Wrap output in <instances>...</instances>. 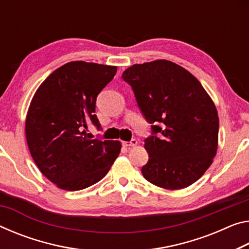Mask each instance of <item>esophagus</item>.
<instances>
[{"mask_svg":"<svg viewBox=\"0 0 249 249\" xmlns=\"http://www.w3.org/2000/svg\"><path fill=\"white\" fill-rule=\"evenodd\" d=\"M137 144V141L135 139L131 140L129 142H124L123 145L126 146V147H132V146H135Z\"/></svg>","mask_w":249,"mask_h":249,"instance_id":"obj_1","label":"esophagus"}]
</instances>
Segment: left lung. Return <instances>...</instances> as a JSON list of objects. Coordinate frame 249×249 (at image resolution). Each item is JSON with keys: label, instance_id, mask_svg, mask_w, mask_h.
<instances>
[{"label": "left lung", "instance_id": "1", "mask_svg": "<svg viewBox=\"0 0 249 249\" xmlns=\"http://www.w3.org/2000/svg\"><path fill=\"white\" fill-rule=\"evenodd\" d=\"M122 78L151 124L144 141L149 157L142 167L145 179L166 189L195 183L211 166L218 143V115L202 84L166 60L133 65Z\"/></svg>", "mask_w": 249, "mask_h": 249}]
</instances>
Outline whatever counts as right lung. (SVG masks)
<instances>
[{
    "instance_id": "right-lung-1",
    "label": "right lung",
    "mask_w": 249,
    "mask_h": 249,
    "mask_svg": "<svg viewBox=\"0 0 249 249\" xmlns=\"http://www.w3.org/2000/svg\"><path fill=\"white\" fill-rule=\"evenodd\" d=\"M116 71V66L70 62L35 93L26 116L27 145L39 171L57 187L74 192L92 186L120 154V142L92 140L86 133L89 124L102 129L96 98Z\"/></svg>"
}]
</instances>
